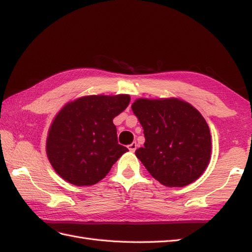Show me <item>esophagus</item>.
Returning <instances> with one entry per match:
<instances>
[{"mask_svg":"<svg viewBox=\"0 0 252 252\" xmlns=\"http://www.w3.org/2000/svg\"><path fill=\"white\" fill-rule=\"evenodd\" d=\"M128 149H129L131 153H134V151L137 149V144H136V142H131V144L128 146Z\"/></svg>","mask_w":252,"mask_h":252,"instance_id":"esophagus-1","label":"esophagus"}]
</instances>
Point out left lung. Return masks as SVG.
I'll return each mask as SVG.
<instances>
[{
	"label": "left lung",
	"instance_id": "8db88e82",
	"mask_svg": "<svg viewBox=\"0 0 252 252\" xmlns=\"http://www.w3.org/2000/svg\"><path fill=\"white\" fill-rule=\"evenodd\" d=\"M131 110L146 139L135 154L156 180L183 188L201 177L211 159L212 137L195 107L175 97L138 98Z\"/></svg>",
	"mask_w": 252,
	"mask_h": 252
}]
</instances>
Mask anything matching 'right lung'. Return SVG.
Returning <instances> with one entry per match:
<instances>
[{
	"instance_id": "obj_1",
	"label": "right lung",
	"mask_w": 252,
	"mask_h": 252,
	"mask_svg": "<svg viewBox=\"0 0 252 252\" xmlns=\"http://www.w3.org/2000/svg\"><path fill=\"white\" fill-rule=\"evenodd\" d=\"M130 97L89 95L65 104L50 126L47 156L52 168L71 184L93 185L110 172L128 149L118 144L114 117Z\"/></svg>"
}]
</instances>
